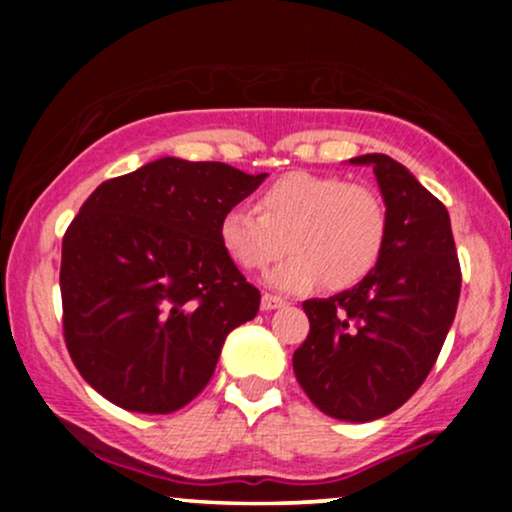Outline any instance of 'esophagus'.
Wrapping results in <instances>:
<instances>
[{"mask_svg": "<svg viewBox=\"0 0 512 512\" xmlns=\"http://www.w3.org/2000/svg\"><path fill=\"white\" fill-rule=\"evenodd\" d=\"M281 305H286L284 298L272 296V293H264L262 296V310H276V308H281Z\"/></svg>", "mask_w": 512, "mask_h": 512, "instance_id": "esophagus-1", "label": "esophagus"}]
</instances>
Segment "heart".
I'll list each match as a JSON object with an SVG mask.
<instances>
[{
    "instance_id": "heart-1",
    "label": "heart",
    "mask_w": 512,
    "mask_h": 512,
    "mask_svg": "<svg viewBox=\"0 0 512 512\" xmlns=\"http://www.w3.org/2000/svg\"><path fill=\"white\" fill-rule=\"evenodd\" d=\"M219 240L238 267L257 272L286 248L291 255L264 281L276 291L301 293L325 281L349 289L373 272L385 250L387 209L373 187L342 175H281L260 195V214L231 207Z\"/></svg>"
}]
</instances>
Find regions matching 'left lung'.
<instances>
[{
  "label": "left lung",
  "instance_id": "8db88e82",
  "mask_svg": "<svg viewBox=\"0 0 512 512\" xmlns=\"http://www.w3.org/2000/svg\"><path fill=\"white\" fill-rule=\"evenodd\" d=\"M351 163L378 178L385 250L354 289L303 303L310 332L293 354V373L317 409L363 424L402 407L431 373L455 320L462 272L440 199L395 158Z\"/></svg>",
  "mask_w": 512,
  "mask_h": 512
}]
</instances>
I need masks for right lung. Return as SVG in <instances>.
Segmentation results:
<instances>
[{"label":"right lung","mask_w":512,"mask_h":512,"mask_svg":"<svg viewBox=\"0 0 512 512\" xmlns=\"http://www.w3.org/2000/svg\"><path fill=\"white\" fill-rule=\"evenodd\" d=\"M264 178L166 156L93 190L60 267L64 342L93 390L127 411L170 414L207 387L228 332L260 310L219 223Z\"/></svg>","instance_id":"right-lung-1"}]
</instances>
